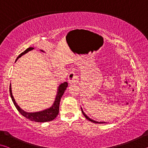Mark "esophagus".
<instances>
[{
    "label": "esophagus",
    "instance_id": "34e87169",
    "mask_svg": "<svg viewBox=\"0 0 148 148\" xmlns=\"http://www.w3.org/2000/svg\"><path fill=\"white\" fill-rule=\"evenodd\" d=\"M69 82L71 84H74L77 79V76L74 72H71L69 74Z\"/></svg>",
    "mask_w": 148,
    "mask_h": 148
}]
</instances>
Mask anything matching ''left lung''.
Masks as SVG:
<instances>
[{"mask_svg":"<svg viewBox=\"0 0 148 148\" xmlns=\"http://www.w3.org/2000/svg\"><path fill=\"white\" fill-rule=\"evenodd\" d=\"M82 114H84V116L86 117V118L87 119H88L89 121H91V122H92V123H105V122H99V121H95V120H92V119H90L89 117L87 116V115L84 113V111H83V110H82Z\"/></svg>","mask_w":148,"mask_h":148,"instance_id":"1","label":"left lung"}]
</instances>
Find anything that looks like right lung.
<instances>
[{
	"mask_svg": "<svg viewBox=\"0 0 148 148\" xmlns=\"http://www.w3.org/2000/svg\"><path fill=\"white\" fill-rule=\"evenodd\" d=\"M33 49H34L33 47H31L27 48L25 51H24L23 53H21L18 57H17V59H18V58L21 57L23 55L27 53V52L31 51V50H32ZM41 51H42V50H41ZM67 87H68V83H67V82H64V83L61 84L59 86L58 89H57V94L56 100H55L54 103L53 105H52L51 107H50L49 108H47L46 110H44L43 111H40L38 112H32V113H31V112H25L24 110H22L21 108L17 105L12 93L11 84L10 85V93L11 98H12V101L14 102L15 106H16L17 110H18V112L22 115V116H23L25 117H26L27 119L31 120V121H32L44 123V122L52 121V120H53L57 116L59 111L60 101H61V97L62 95H63L64 91L66 90Z\"/></svg>",
	"mask_w": 148,
	"mask_h": 148,
	"instance_id": "1",
	"label": "right lung"
}]
</instances>
